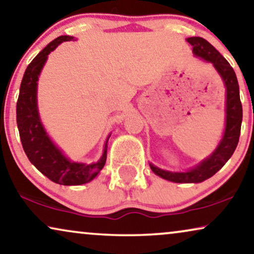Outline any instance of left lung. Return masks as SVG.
I'll return each mask as SVG.
<instances>
[{
	"label": "left lung",
	"mask_w": 254,
	"mask_h": 254,
	"mask_svg": "<svg viewBox=\"0 0 254 254\" xmlns=\"http://www.w3.org/2000/svg\"><path fill=\"white\" fill-rule=\"evenodd\" d=\"M187 41L193 46V53L203 60L211 62L223 78L227 88V123L221 143L210 157L201 162L196 168L187 172H170L150 164L152 172L173 183H201L213 177L229 161L237 147L241 135L243 109L239 97L237 77L230 64L222 57L216 48L200 37L189 38Z\"/></svg>",
	"instance_id": "obj_1"
}]
</instances>
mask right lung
<instances>
[{
    "label": "right lung",
    "mask_w": 254,
    "mask_h": 254,
    "mask_svg": "<svg viewBox=\"0 0 254 254\" xmlns=\"http://www.w3.org/2000/svg\"><path fill=\"white\" fill-rule=\"evenodd\" d=\"M72 39L74 38L70 36L58 37L31 61L20 83L16 106L17 126L27 158L52 182L67 186L82 185L92 180L104 168L107 156L106 142L102 158L97 163L89 165L72 163L55 147L40 123L37 109L38 76L47 60V55L54 51L59 44Z\"/></svg>",
    "instance_id": "right-lung-1"
}]
</instances>
